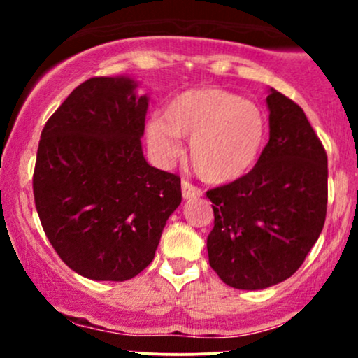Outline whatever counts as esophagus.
<instances>
[{"mask_svg":"<svg viewBox=\"0 0 358 358\" xmlns=\"http://www.w3.org/2000/svg\"><path fill=\"white\" fill-rule=\"evenodd\" d=\"M182 196L185 200H196L202 196V190L196 187H193L192 183L182 182Z\"/></svg>","mask_w":358,"mask_h":358,"instance_id":"34e87169","label":"esophagus"}]
</instances>
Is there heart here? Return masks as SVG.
Returning a JSON list of instances; mask_svg holds the SVG:
<instances>
[{
  "mask_svg": "<svg viewBox=\"0 0 358 358\" xmlns=\"http://www.w3.org/2000/svg\"><path fill=\"white\" fill-rule=\"evenodd\" d=\"M266 117L252 102L224 89H193L166 104L148 124L151 150L163 162L182 153L178 136L190 138L188 158L205 182H236L256 165L266 139Z\"/></svg>",
  "mask_w": 358,
  "mask_h": 358,
  "instance_id": "b5f03b06",
  "label": "heart"
}]
</instances>
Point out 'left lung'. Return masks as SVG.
Wrapping results in <instances>:
<instances>
[{
  "instance_id": "left-lung-1",
  "label": "left lung",
  "mask_w": 358,
  "mask_h": 358,
  "mask_svg": "<svg viewBox=\"0 0 358 358\" xmlns=\"http://www.w3.org/2000/svg\"><path fill=\"white\" fill-rule=\"evenodd\" d=\"M269 141L256 166L207 192L210 268L236 289H264L293 276L322 234L327 153L303 109L268 89Z\"/></svg>"
}]
</instances>
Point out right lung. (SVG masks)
Masks as SVG:
<instances>
[{"label":"right lung","instance_id":"right-lung-1","mask_svg":"<svg viewBox=\"0 0 358 358\" xmlns=\"http://www.w3.org/2000/svg\"><path fill=\"white\" fill-rule=\"evenodd\" d=\"M131 76L92 77L42 131L36 212L62 261L94 281H126L153 261L182 203L176 175L148 165L141 138L150 97Z\"/></svg>","mask_w":358,"mask_h":358}]
</instances>
